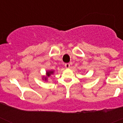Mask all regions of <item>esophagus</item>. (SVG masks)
<instances>
[{
  "mask_svg": "<svg viewBox=\"0 0 123 123\" xmlns=\"http://www.w3.org/2000/svg\"><path fill=\"white\" fill-rule=\"evenodd\" d=\"M65 67H66L67 68H69V67H70V65H69V63H65Z\"/></svg>",
  "mask_w": 123,
  "mask_h": 123,
  "instance_id": "esophagus-1",
  "label": "esophagus"
}]
</instances>
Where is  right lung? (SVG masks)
Masks as SVG:
<instances>
[{
	"mask_svg": "<svg viewBox=\"0 0 123 123\" xmlns=\"http://www.w3.org/2000/svg\"><path fill=\"white\" fill-rule=\"evenodd\" d=\"M54 74V70H48L46 71V75L45 76H43L42 78V80L45 81H47L48 80V78L50 77L52 74Z\"/></svg>",
	"mask_w": 123,
	"mask_h": 123,
	"instance_id": "1",
	"label": "right lung"
}]
</instances>
